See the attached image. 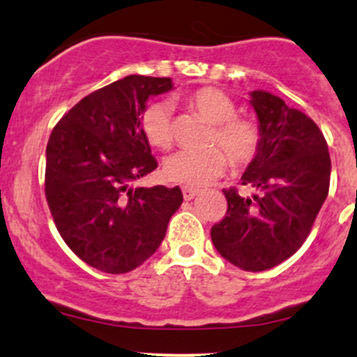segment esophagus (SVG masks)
Listing matches in <instances>:
<instances>
[{"instance_id": "34e87169", "label": "esophagus", "mask_w": 357, "mask_h": 357, "mask_svg": "<svg viewBox=\"0 0 357 357\" xmlns=\"http://www.w3.org/2000/svg\"><path fill=\"white\" fill-rule=\"evenodd\" d=\"M196 195H198V190H192V188H188V186L183 188V198L186 199V202H190V199L195 198Z\"/></svg>"}]
</instances>
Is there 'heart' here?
I'll return each mask as SVG.
<instances>
[{"label":"heart","instance_id":"heart-1","mask_svg":"<svg viewBox=\"0 0 357 357\" xmlns=\"http://www.w3.org/2000/svg\"><path fill=\"white\" fill-rule=\"evenodd\" d=\"M188 107L211 124L203 151L183 149L166 159L167 181L188 188H199L223 174L230 165L245 166L257 158L261 146V130L255 121L238 117L236 105L218 89L204 87L186 99ZM141 129L147 144L169 149L174 142L173 107L167 102H153L141 116ZM217 146H215L214 144Z\"/></svg>","mask_w":357,"mask_h":357}]
</instances>
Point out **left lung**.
<instances>
[{
  "label": "left lung",
  "mask_w": 357,
  "mask_h": 357,
  "mask_svg": "<svg viewBox=\"0 0 357 357\" xmlns=\"http://www.w3.org/2000/svg\"><path fill=\"white\" fill-rule=\"evenodd\" d=\"M250 96L261 146L241 184L258 192L245 198L235 188L223 190L228 210L211 227V240L235 267L261 272L292 257L309 236L329 192L331 155L321 129L304 112L264 90Z\"/></svg>",
  "instance_id": "1"
}]
</instances>
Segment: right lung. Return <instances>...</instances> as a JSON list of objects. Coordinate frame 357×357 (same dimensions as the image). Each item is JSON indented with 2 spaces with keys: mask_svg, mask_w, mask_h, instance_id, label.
<instances>
[{
  "mask_svg": "<svg viewBox=\"0 0 357 357\" xmlns=\"http://www.w3.org/2000/svg\"><path fill=\"white\" fill-rule=\"evenodd\" d=\"M171 89L167 77L127 75L73 105L48 139L45 196L56 230L100 272L144 264L183 203L178 186L130 188L158 167L141 129L146 100Z\"/></svg>",
  "mask_w": 357,
  "mask_h": 357,
  "instance_id": "1",
  "label": "right lung"
}]
</instances>
